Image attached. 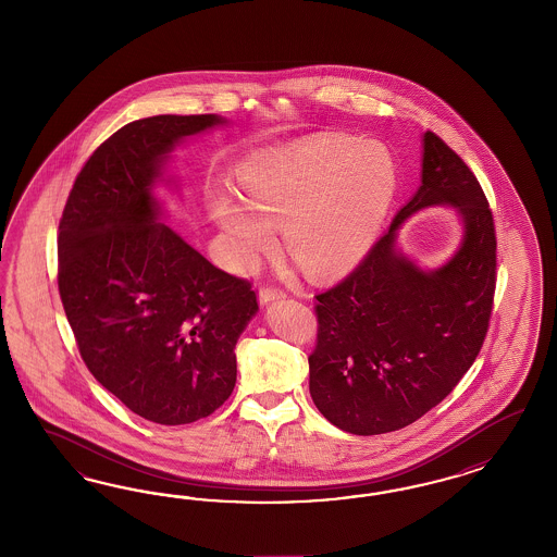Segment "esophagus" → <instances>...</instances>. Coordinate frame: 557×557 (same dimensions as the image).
I'll list each match as a JSON object with an SVG mask.
<instances>
[{
	"instance_id": "esophagus-1",
	"label": "esophagus",
	"mask_w": 557,
	"mask_h": 557,
	"mask_svg": "<svg viewBox=\"0 0 557 557\" xmlns=\"http://www.w3.org/2000/svg\"><path fill=\"white\" fill-rule=\"evenodd\" d=\"M284 296H286V292L282 287L263 286L259 289V302L261 304L273 302V300H280Z\"/></svg>"
}]
</instances>
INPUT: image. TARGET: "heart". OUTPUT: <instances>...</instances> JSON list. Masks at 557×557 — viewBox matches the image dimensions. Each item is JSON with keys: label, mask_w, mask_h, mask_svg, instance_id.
<instances>
[{"label": "heart", "mask_w": 557, "mask_h": 557, "mask_svg": "<svg viewBox=\"0 0 557 557\" xmlns=\"http://www.w3.org/2000/svg\"><path fill=\"white\" fill-rule=\"evenodd\" d=\"M240 184L251 205L226 191L212 200L238 261L270 249L275 222L304 271L338 275L370 251L396 194V168L382 147L322 136L243 169Z\"/></svg>", "instance_id": "heart-1"}]
</instances>
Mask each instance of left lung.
I'll return each mask as SVG.
<instances>
[{
	"instance_id": "1",
	"label": "left lung",
	"mask_w": 557,
	"mask_h": 557,
	"mask_svg": "<svg viewBox=\"0 0 557 557\" xmlns=\"http://www.w3.org/2000/svg\"><path fill=\"white\" fill-rule=\"evenodd\" d=\"M454 205L465 219L458 253L419 271L395 249V231L417 209ZM496 289V231L472 169L424 133L422 184L389 231L337 286L317 294L310 396L326 421L354 435H382L421 419L472 368L488 333Z\"/></svg>"
}]
</instances>
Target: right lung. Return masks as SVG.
Masks as SVG:
<instances>
[{"instance_id":"add662e5","label":"right lung","mask_w":557,"mask_h":557,"mask_svg":"<svg viewBox=\"0 0 557 557\" xmlns=\"http://www.w3.org/2000/svg\"><path fill=\"white\" fill-rule=\"evenodd\" d=\"M214 114L135 120L85 161L59 222V294L91 375L138 417L187 424L233 394L236 338L259 304L214 268L152 198L161 163Z\"/></svg>"}]
</instances>
